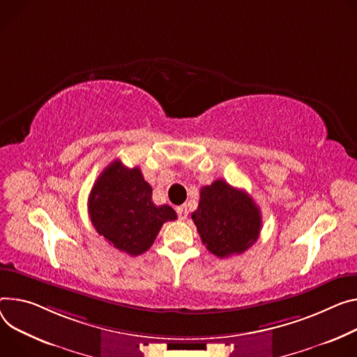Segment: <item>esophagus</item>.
<instances>
[{
  "label": "esophagus",
  "instance_id": "esophagus-1",
  "mask_svg": "<svg viewBox=\"0 0 357 357\" xmlns=\"http://www.w3.org/2000/svg\"><path fill=\"white\" fill-rule=\"evenodd\" d=\"M176 213H178V218H179L181 220H185L186 216H188V208H186L185 205L178 206V208H176Z\"/></svg>",
  "mask_w": 357,
  "mask_h": 357
}]
</instances>
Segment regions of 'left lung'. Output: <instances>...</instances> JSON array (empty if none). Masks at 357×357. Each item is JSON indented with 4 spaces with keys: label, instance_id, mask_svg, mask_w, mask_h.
<instances>
[{
    "label": "left lung",
    "instance_id": "left-lung-1",
    "mask_svg": "<svg viewBox=\"0 0 357 357\" xmlns=\"http://www.w3.org/2000/svg\"><path fill=\"white\" fill-rule=\"evenodd\" d=\"M193 223L206 249L218 257L243 253L259 238L261 209L242 189L218 179L201 189Z\"/></svg>",
    "mask_w": 357,
    "mask_h": 357
}]
</instances>
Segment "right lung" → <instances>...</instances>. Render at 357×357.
Returning <instances> with one entry per match:
<instances>
[{
  "label": "right lung",
  "mask_w": 357,
  "mask_h": 357,
  "mask_svg": "<svg viewBox=\"0 0 357 357\" xmlns=\"http://www.w3.org/2000/svg\"><path fill=\"white\" fill-rule=\"evenodd\" d=\"M88 212L95 231L131 256L146 252L162 225L178 218L171 206L152 202V188L141 169H129L119 159L111 162L93 183Z\"/></svg>",
  "instance_id": "right-lung-1"
}]
</instances>
